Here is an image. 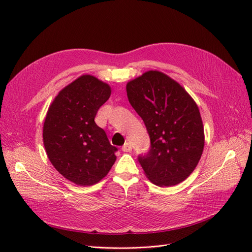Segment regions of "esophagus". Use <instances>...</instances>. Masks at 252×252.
<instances>
[{
	"label": "esophagus",
	"mask_w": 252,
	"mask_h": 252,
	"mask_svg": "<svg viewBox=\"0 0 252 252\" xmlns=\"http://www.w3.org/2000/svg\"><path fill=\"white\" fill-rule=\"evenodd\" d=\"M122 150L125 151V152H130L132 150V145L130 143H125L124 146L122 147Z\"/></svg>",
	"instance_id": "esophagus-1"
}]
</instances>
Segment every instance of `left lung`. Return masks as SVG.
Wrapping results in <instances>:
<instances>
[{"label": "left lung", "mask_w": 252, "mask_h": 252, "mask_svg": "<svg viewBox=\"0 0 252 252\" xmlns=\"http://www.w3.org/2000/svg\"><path fill=\"white\" fill-rule=\"evenodd\" d=\"M126 91L150 136V150L139 157L145 174L161 187L180 184L195 169L204 149L196 103L177 81L158 70L128 82Z\"/></svg>", "instance_id": "obj_1"}]
</instances>
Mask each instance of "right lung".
I'll return each mask as SVG.
<instances>
[{"label":"right lung","mask_w":252,"mask_h":252,"mask_svg":"<svg viewBox=\"0 0 252 252\" xmlns=\"http://www.w3.org/2000/svg\"><path fill=\"white\" fill-rule=\"evenodd\" d=\"M111 88L94 75L83 74L60 91L43 126V142L53 167L65 179L91 186L105 178L117 159V147L94 118Z\"/></svg>","instance_id":"1"}]
</instances>
